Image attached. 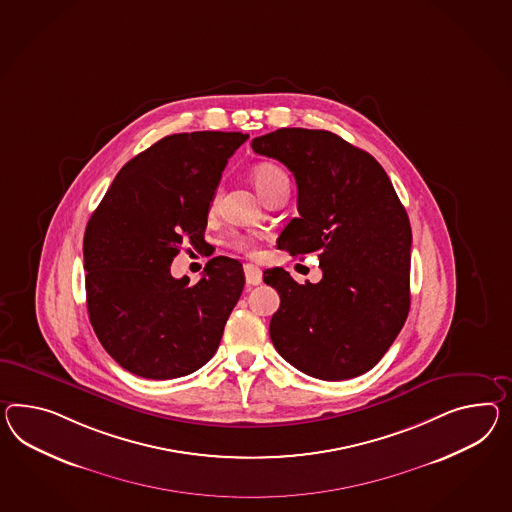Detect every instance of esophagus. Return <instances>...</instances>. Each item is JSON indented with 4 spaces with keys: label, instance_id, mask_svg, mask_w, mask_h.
<instances>
[{
    "label": "esophagus",
    "instance_id": "esophagus-1",
    "mask_svg": "<svg viewBox=\"0 0 512 512\" xmlns=\"http://www.w3.org/2000/svg\"><path fill=\"white\" fill-rule=\"evenodd\" d=\"M245 280L249 286H258L262 282V269L252 263H247L245 265Z\"/></svg>",
    "mask_w": 512,
    "mask_h": 512
}]
</instances>
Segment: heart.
Segmentation results:
<instances>
[{
  "instance_id": "1",
  "label": "heart",
  "mask_w": 512,
  "mask_h": 512,
  "mask_svg": "<svg viewBox=\"0 0 512 512\" xmlns=\"http://www.w3.org/2000/svg\"><path fill=\"white\" fill-rule=\"evenodd\" d=\"M252 182L256 185V189L262 193L265 198L273 189L280 187V185H289V178L286 171L282 167H278L275 163H260L258 167H254L252 171ZM219 189L215 191V195L211 198V204H217L219 200ZM232 249L245 252V254H252L254 252V241L247 236H234L230 239Z\"/></svg>"
}]
</instances>
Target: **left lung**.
Returning a JSON list of instances; mask_svg holds the SVG:
<instances>
[{
  "instance_id": "obj_1",
  "label": "left lung",
  "mask_w": 512,
  "mask_h": 512,
  "mask_svg": "<svg viewBox=\"0 0 512 512\" xmlns=\"http://www.w3.org/2000/svg\"><path fill=\"white\" fill-rule=\"evenodd\" d=\"M252 150L284 163L297 182L299 217L282 230L278 249L317 254L323 271L317 284H299L282 267L263 271L280 295L273 345L315 379L358 377L407 321V211L379 161L336 133L282 128L252 139Z\"/></svg>"
}]
</instances>
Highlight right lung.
Wrapping results in <instances>:
<instances>
[{"label": "right lung", "instance_id": "right-lung-1", "mask_svg": "<svg viewBox=\"0 0 512 512\" xmlns=\"http://www.w3.org/2000/svg\"><path fill=\"white\" fill-rule=\"evenodd\" d=\"M241 132L167 135L130 159L92 213L85 289L92 328L118 366L145 379L184 377L217 351L245 286L243 265L217 256L197 284L174 278L184 243L204 245L210 202Z\"/></svg>", "mask_w": 512, "mask_h": 512}]
</instances>
